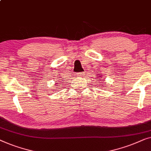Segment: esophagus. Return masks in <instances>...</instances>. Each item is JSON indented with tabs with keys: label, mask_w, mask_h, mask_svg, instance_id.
Masks as SVG:
<instances>
[{
	"label": "esophagus",
	"mask_w": 151,
	"mask_h": 151,
	"mask_svg": "<svg viewBox=\"0 0 151 151\" xmlns=\"http://www.w3.org/2000/svg\"><path fill=\"white\" fill-rule=\"evenodd\" d=\"M83 75H84L83 72V73H78L76 74V75L77 76H83Z\"/></svg>",
	"instance_id": "1"
}]
</instances>
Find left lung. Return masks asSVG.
<instances>
[{
	"label": "left lung",
	"mask_w": 151,
	"mask_h": 151,
	"mask_svg": "<svg viewBox=\"0 0 151 151\" xmlns=\"http://www.w3.org/2000/svg\"><path fill=\"white\" fill-rule=\"evenodd\" d=\"M99 76H99H100V77H101V78H102V77H101V75H100V76ZM101 78H100V81H101ZM103 86H104V85H103Z\"/></svg>",
	"instance_id": "1"
}]
</instances>
